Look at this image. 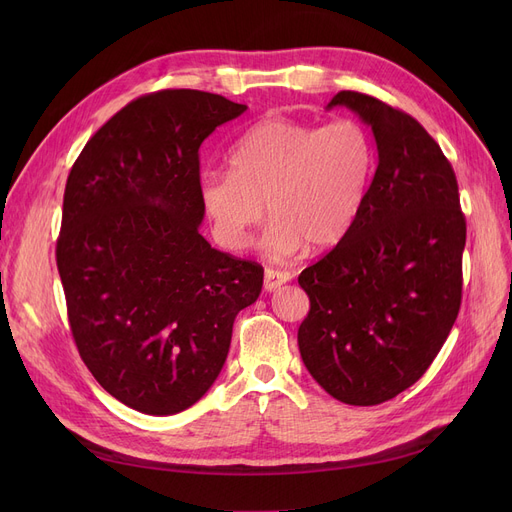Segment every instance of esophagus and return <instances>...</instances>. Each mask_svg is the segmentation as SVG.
<instances>
[{
  "instance_id": "1",
  "label": "esophagus",
  "mask_w": 512,
  "mask_h": 512,
  "mask_svg": "<svg viewBox=\"0 0 512 512\" xmlns=\"http://www.w3.org/2000/svg\"><path fill=\"white\" fill-rule=\"evenodd\" d=\"M288 280H290V274H288V272L270 270V267H267L265 276H263V288H265L267 292H274V290H278L282 284H286Z\"/></svg>"
}]
</instances>
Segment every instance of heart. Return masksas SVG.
Returning a JSON list of instances; mask_svg holds the SVG:
<instances>
[{"mask_svg": "<svg viewBox=\"0 0 512 512\" xmlns=\"http://www.w3.org/2000/svg\"><path fill=\"white\" fill-rule=\"evenodd\" d=\"M228 159L230 168H205L197 180L213 236L230 251L245 249L267 207L272 220L259 247L276 261L344 238L363 205L373 161L357 122L317 128L290 118L257 122Z\"/></svg>", "mask_w": 512, "mask_h": 512, "instance_id": "obj_1", "label": "heart"}]
</instances>
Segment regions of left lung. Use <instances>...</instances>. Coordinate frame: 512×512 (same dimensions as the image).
I'll return each mask as SVG.
<instances>
[{"instance_id": "left-lung-1", "label": "left lung", "mask_w": 512, "mask_h": 512, "mask_svg": "<svg viewBox=\"0 0 512 512\" xmlns=\"http://www.w3.org/2000/svg\"><path fill=\"white\" fill-rule=\"evenodd\" d=\"M338 105L371 126L378 168L351 230L299 276L311 303L299 351L330 396L371 407L413 386L446 342L467 224L450 161L415 118L357 91Z\"/></svg>"}]
</instances>
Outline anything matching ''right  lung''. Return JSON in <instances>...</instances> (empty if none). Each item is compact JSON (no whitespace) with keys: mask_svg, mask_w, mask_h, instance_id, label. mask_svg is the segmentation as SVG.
<instances>
[{"mask_svg":"<svg viewBox=\"0 0 512 512\" xmlns=\"http://www.w3.org/2000/svg\"><path fill=\"white\" fill-rule=\"evenodd\" d=\"M247 105L195 89L130 101L70 170L56 247L70 330L122 405L174 415L218 378L263 267L199 234V147Z\"/></svg>","mask_w":512,"mask_h":512,"instance_id":"1","label":"right lung"}]
</instances>
